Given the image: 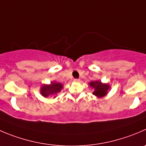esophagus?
<instances>
[{"instance_id":"34e87169","label":"esophagus","mask_w":146,"mask_h":146,"mask_svg":"<svg viewBox=\"0 0 146 146\" xmlns=\"http://www.w3.org/2000/svg\"><path fill=\"white\" fill-rule=\"evenodd\" d=\"M73 80H74L75 82H80V79H79V78H75Z\"/></svg>"}]
</instances>
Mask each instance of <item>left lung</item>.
Returning <instances> with one entry per match:
<instances>
[{"label": "left lung", "mask_w": 146, "mask_h": 146, "mask_svg": "<svg viewBox=\"0 0 146 146\" xmlns=\"http://www.w3.org/2000/svg\"><path fill=\"white\" fill-rule=\"evenodd\" d=\"M90 86L94 88V91L93 94L98 97H103L107 93L109 89V86L108 84H103L100 81H92L90 83Z\"/></svg>", "instance_id": "8db88e82"}]
</instances>
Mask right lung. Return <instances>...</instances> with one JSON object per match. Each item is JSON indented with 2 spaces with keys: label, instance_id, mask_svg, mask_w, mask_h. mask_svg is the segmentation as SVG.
Listing matches in <instances>:
<instances>
[{
  "label": "right lung",
  "instance_id": "right-lung-1",
  "mask_svg": "<svg viewBox=\"0 0 146 146\" xmlns=\"http://www.w3.org/2000/svg\"><path fill=\"white\" fill-rule=\"evenodd\" d=\"M62 88H63V85L60 84L59 83H51L50 85H45L41 88V92L42 96L44 97H48L50 95H56L58 92L61 90Z\"/></svg>",
  "mask_w": 146,
  "mask_h": 146
}]
</instances>
